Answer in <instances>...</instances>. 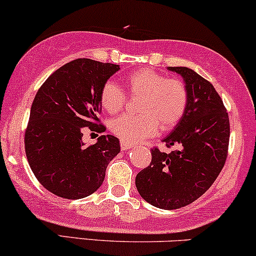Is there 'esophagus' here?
<instances>
[{
	"mask_svg": "<svg viewBox=\"0 0 256 256\" xmlns=\"http://www.w3.org/2000/svg\"><path fill=\"white\" fill-rule=\"evenodd\" d=\"M120 148H122V150H128V148H131V144L130 143H126V142H124V140H120Z\"/></svg>",
	"mask_w": 256,
	"mask_h": 256,
	"instance_id": "esophagus-1",
	"label": "esophagus"
}]
</instances>
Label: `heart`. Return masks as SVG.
Masks as SVG:
<instances>
[{"label":"heart","instance_id":"1","mask_svg":"<svg viewBox=\"0 0 256 256\" xmlns=\"http://www.w3.org/2000/svg\"><path fill=\"white\" fill-rule=\"evenodd\" d=\"M131 96H139L138 114L122 116L110 124V130L126 143H138L156 134L158 126L168 131L178 124L188 105L184 82L148 68L128 74L125 79ZM100 104L108 113H117L125 104V93L117 84L106 82L100 90Z\"/></svg>","mask_w":256,"mask_h":256}]
</instances>
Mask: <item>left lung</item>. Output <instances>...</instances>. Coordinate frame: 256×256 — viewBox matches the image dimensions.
<instances>
[{"instance_id":"8db88e82","label":"left lung","mask_w":256,"mask_h":256,"mask_svg":"<svg viewBox=\"0 0 256 256\" xmlns=\"http://www.w3.org/2000/svg\"><path fill=\"white\" fill-rule=\"evenodd\" d=\"M183 78L188 90L184 116L163 142L178 145L170 154L152 148V160L136 176L140 196L171 210L196 200L212 186L227 160L230 126L221 96L208 80L188 67H168Z\"/></svg>"}]
</instances>
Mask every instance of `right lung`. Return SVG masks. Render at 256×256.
Wrapping results in <instances>:
<instances>
[{
    "instance_id": "right-lung-1",
    "label": "right lung",
    "mask_w": 256,
    "mask_h": 256,
    "mask_svg": "<svg viewBox=\"0 0 256 256\" xmlns=\"http://www.w3.org/2000/svg\"><path fill=\"white\" fill-rule=\"evenodd\" d=\"M119 64L76 59L64 64L38 90L24 134L26 156L38 182L54 195L84 198L99 189L108 163L120 151L114 136L86 146L84 128L102 134L100 90Z\"/></svg>"
}]
</instances>
